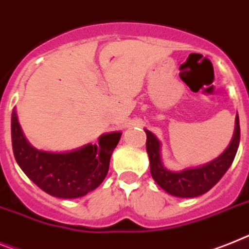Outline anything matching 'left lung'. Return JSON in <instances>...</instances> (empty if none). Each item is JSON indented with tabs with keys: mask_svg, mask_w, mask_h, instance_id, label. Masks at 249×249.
I'll return each instance as SVG.
<instances>
[{
	"mask_svg": "<svg viewBox=\"0 0 249 249\" xmlns=\"http://www.w3.org/2000/svg\"><path fill=\"white\" fill-rule=\"evenodd\" d=\"M147 140H146V150L150 157V171L157 185L169 193L170 195L178 197H195L203 195L215 185L227 173L237 154L239 139H241V128H239V118L235 117L234 135L227 150L216 157L215 160L205 163L203 166L189 167L182 171H170L162 165L160 156V141L156 136L148 129H145Z\"/></svg>",
	"mask_w": 249,
	"mask_h": 249,
	"instance_id": "1",
	"label": "left lung"
}]
</instances>
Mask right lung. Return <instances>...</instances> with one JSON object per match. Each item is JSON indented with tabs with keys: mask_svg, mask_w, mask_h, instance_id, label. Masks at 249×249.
I'll use <instances>...</instances> for the list:
<instances>
[{
	"mask_svg": "<svg viewBox=\"0 0 249 249\" xmlns=\"http://www.w3.org/2000/svg\"><path fill=\"white\" fill-rule=\"evenodd\" d=\"M121 132L102 135L98 145L83 146L70 152H48L33 147L25 139L16 110L11 116L12 150L18 166L49 195L61 199L84 196L98 188L107 176L110 155Z\"/></svg>",
	"mask_w": 249,
	"mask_h": 249,
	"instance_id": "1",
	"label": "right lung"
}]
</instances>
